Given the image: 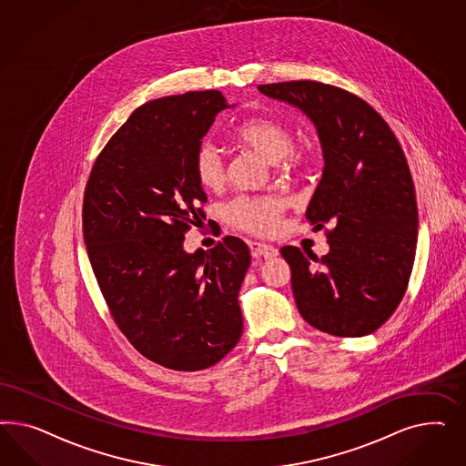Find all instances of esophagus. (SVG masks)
Returning <instances> with one entry per match:
<instances>
[{"label": "esophagus", "mask_w": 466, "mask_h": 466, "mask_svg": "<svg viewBox=\"0 0 466 466\" xmlns=\"http://www.w3.org/2000/svg\"><path fill=\"white\" fill-rule=\"evenodd\" d=\"M249 248H251V253L254 256H258V258H275V256H279V249L277 248H273V246H269V244H265V242H258V240H253V242H249Z\"/></svg>", "instance_id": "obj_1"}]
</instances>
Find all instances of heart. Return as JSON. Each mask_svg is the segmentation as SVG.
I'll return each instance as SVG.
<instances>
[{
  "label": "heart",
  "instance_id": "obj_1",
  "mask_svg": "<svg viewBox=\"0 0 466 466\" xmlns=\"http://www.w3.org/2000/svg\"><path fill=\"white\" fill-rule=\"evenodd\" d=\"M236 138L269 162L280 160L285 169L299 164V156L292 152L294 135L279 119L267 116L251 117L236 129ZM193 172L199 186L208 191H217L226 183L224 158L212 143H201L198 147ZM283 208L285 203L280 198L238 197L226 205L224 213L227 222L240 230L256 236H271L280 226Z\"/></svg>",
  "mask_w": 466,
  "mask_h": 466
}]
</instances>
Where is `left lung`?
Listing matches in <instances>:
<instances>
[{"label":"left lung","mask_w":466,"mask_h":466,"mask_svg":"<svg viewBox=\"0 0 466 466\" xmlns=\"http://www.w3.org/2000/svg\"><path fill=\"white\" fill-rule=\"evenodd\" d=\"M258 90L309 117L325 158L306 217L314 228L333 227L329 251L280 249L297 309L329 335L366 337L395 312L415 259L419 213L405 154L381 116L339 86L300 80Z\"/></svg>","instance_id":"obj_1"}]
</instances>
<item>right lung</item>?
I'll return each mask as SVG.
<instances>
[{
    "instance_id": "obj_1",
    "label": "right lung",
    "mask_w": 466,
    "mask_h": 466,
    "mask_svg": "<svg viewBox=\"0 0 466 466\" xmlns=\"http://www.w3.org/2000/svg\"><path fill=\"white\" fill-rule=\"evenodd\" d=\"M228 107L218 90L143 104L104 147L85 189V246L114 321L141 355L174 370L217 364L242 335L248 244L227 236L210 251L184 249L207 201L193 158Z\"/></svg>"
}]
</instances>
